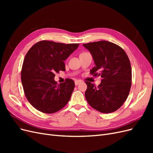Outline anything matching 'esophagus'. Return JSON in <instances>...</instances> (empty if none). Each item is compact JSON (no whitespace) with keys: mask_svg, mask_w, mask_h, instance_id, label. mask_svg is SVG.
<instances>
[{"mask_svg":"<svg viewBox=\"0 0 153 153\" xmlns=\"http://www.w3.org/2000/svg\"><path fill=\"white\" fill-rule=\"evenodd\" d=\"M81 82H82L81 80H75V84L76 85H77L79 84L80 83H81Z\"/></svg>","mask_w":153,"mask_h":153,"instance_id":"34e87169","label":"esophagus"}]
</instances>
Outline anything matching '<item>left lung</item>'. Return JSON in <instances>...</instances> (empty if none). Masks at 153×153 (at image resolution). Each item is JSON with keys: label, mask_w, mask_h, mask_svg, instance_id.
Here are the masks:
<instances>
[{"label": "left lung", "mask_w": 153, "mask_h": 153, "mask_svg": "<svg viewBox=\"0 0 153 153\" xmlns=\"http://www.w3.org/2000/svg\"><path fill=\"white\" fill-rule=\"evenodd\" d=\"M83 45L90 51L95 62L90 73L102 78L98 86L85 82L87 102L101 113L115 112L126 100L131 89V67L128 55L121 47L107 41Z\"/></svg>", "instance_id": "8db88e82"}]
</instances>
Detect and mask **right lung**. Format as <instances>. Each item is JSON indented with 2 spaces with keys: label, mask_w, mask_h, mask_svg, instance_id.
<instances>
[{
  "label": "right lung",
  "mask_w": 153,
  "mask_h": 153,
  "mask_svg": "<svg viewBox=\"0 0 153 153\" xmlns=\"http://www.w3.org/2000/svg\"><path fill=\"white\" fill-rule=\"evenodd\" d=\"M79 44H64L43 40L34 45L25 55L21 71L22 84L29 102L41 112L53 114L70 100L75 82L70 78L57 84L55 73L65 71L64 61Z\"/></svg>",
  "instance_id": "add662e5"
}]
</instances>
